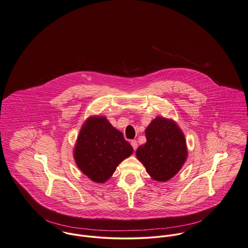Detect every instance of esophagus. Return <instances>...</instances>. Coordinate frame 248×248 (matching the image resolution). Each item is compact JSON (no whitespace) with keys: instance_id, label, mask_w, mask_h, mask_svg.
I'll return each mask as SVG.
<instances>
[{"instance_id":"34e87169","label":"esophagus","mask_w":248,"mask_h":248,"mask_svg":"<svg viewBox=\"0 0 248 248\" xmlns=\"http://www.w3.org/2000/svg\"><path fill=\"white\" fill-rule=\"evenodd\" d=\"M131 145H132L133 149H134V150H136L138 147L137 140H131Z\"/></svg>"}]
</instances>
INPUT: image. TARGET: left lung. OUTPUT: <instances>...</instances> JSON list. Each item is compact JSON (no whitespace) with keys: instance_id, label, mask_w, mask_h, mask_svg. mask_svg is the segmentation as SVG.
<instances>
[{"instance_id":"8db88e82","label":"left lung","mask_w":248,"mask_h":248,"mask_svg":"<svg viewBox=\"0 0 248 248\" xmlns=\"http://www.w3.org/2000/svg\"><path fill=\"white\" fill-rule=\"evenodd\" d=\"M146 142L136 151L147 173L158 182H166L182 168L187 156L186 141L178 125L157 117L145 129Z\"/></svg>"}]
</instances>
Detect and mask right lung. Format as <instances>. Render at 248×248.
I'll return each instance as SVG.
<instances>
[{
    "label": "right lung",
    "instance_id": "obj_1",
    "mask_svg": "<svg viewBox=\"0 0 248 248\" xmlns=\"http://www.w3.org/2000/svg\"><path fill=\"white\" fill-rule=\"evenodd\" d=\"M133 152L131 144L106 117H90L83 124L74 150L79 168L91 181L105 183Z\"/></svg>",
    "mask_w": 248,
    "mask_h": 248
}]
</instances>
